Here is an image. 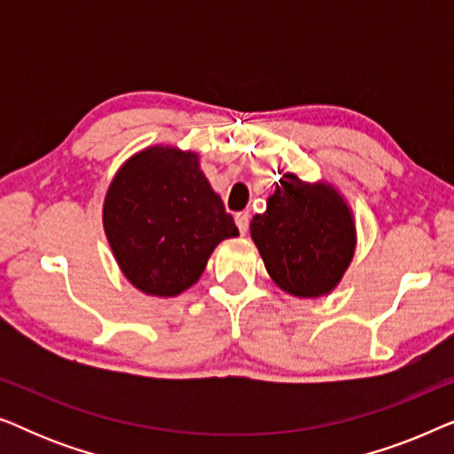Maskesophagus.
Segmentation results:
<instances>
[{
	"label": "esophagus",
	"mask_w": 454,
	"mask_h": 454,
	"mask_svg": "<svg viewBox=\"0 0 454 454\" xmlns=\"http://www.w3.org/2000/svg\"><path fill=\"white\" fill-rule=\"evenodd\" d=\"M235 225H238L241 235H246L247 227H250V213H238V215H235Z\"/></svg>",
	"instance_id": "1"
}]
</instances>
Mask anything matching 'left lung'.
<instances>
[{
  "mask_svg": "<svg viewBox=\"0 0 454 454\" xmlns=\"http://www.w3.org/2000/svg\"><path fill=\"white\" fill-rule=\"evenodd\" d=\"M250 233L272 281L297 297L331 294L356 252V223L339 192L294 173L278 179Z\"/></svg>",
  "mask_w": 454,
  "mask_h": 454,
  "instance_id": "obj_1",
  "label": "left lung"
}]
</instances>
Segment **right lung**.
Returning <instances> with one entry per match:
<instances>
[{
	"label": "right lung",
	"instance_id": "obj_1",
	"mask_svg": "<svg viewBox=\"0 0 454 454\" xmlns=\"http://www.w3.org/2000/svg\"><path fill=\"white\" fill-rule=\"evenodd\" d=\"M114 256L142 294L173 297L192 287L223 239L239 235L198 154L151 146L126 160L103 204Z\"/></svg>",
	"mask_w": 454,
	"mask_h": 454
}]
</instances>
